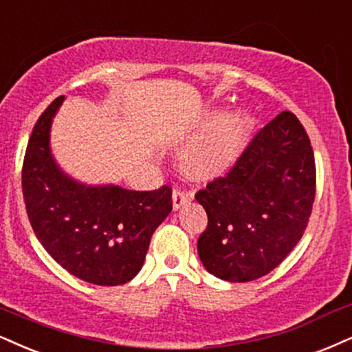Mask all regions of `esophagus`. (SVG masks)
Masks as SVG:
<instances>
[{
  "label": "esophagus",
  "mask_w": 352,
  "mask_h": 352,
  "mask_svg": "<svg viewBox=\"0 0 352 352\" xmlns=\"http://www.w3.org/2000/svg\"><path fill=\"white\" fill-rule=\"evenodd\" d=\"M190 199H192V194L188 192V190L175 189L173 190V210L181 209V207L190 202Z\"/></svg>",
  "instance_id": "1"
}]
</instances>
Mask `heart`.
Returning a JSON list of instances; mask_svg holds the SVG:
<instances>
[{"label":"heart","instance_id":"heart-1","mask_svg":"<svg viewBox=\"0 0 352 352\" xmlns=\"http://www.w3.org/2000/svg\"><path fill=\"white\" fill-rule=\"evenodd\" d=\"M210 111L201 124V135L181 150L179 164L186 175L199 181H212L230 171L240 156L253 117L246 109H236L220 117Z\"/></svg>","mask_w":352,"mask_h":352}]
</instances>
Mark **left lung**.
Masks as SVG:
<instances>
[{
	"label": "left lung",
	"mask_w": 352,
	"mask_h": 352,
	"mask_svg": "<svg viewBox=\"0 0 352 352\" xmlns=\"http://www.w3.org/2000/svg\"><path fill=\"white\" fill-rule=\"evenodd\" d=\"M315 158L292 112L256 133L235 166L196 194L207 228L197 253L212 276L250 282L266 276L294 250L315 201Z\"/></svg>",
	"instance_id": "1"
}]
</instances>
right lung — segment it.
<instances>
[{"label":"right lung","mask_w":352,"mask_h":352,"mask_svg":"<svg viewBox=\"0 0 352 352\" xmlns=\"http://www.w3.org/2000/svg\"><path fill=\"white\" fill-rule=\"evenodd\" d=\"M65 96L38 117L23 166L29 222L43 248L78 279L96 285L132 280L151 235L173 209L171 189L91 186L63 171L50 148V129Z\"/></svg>","instance_id":"right-lung-1"}]
</instances>
